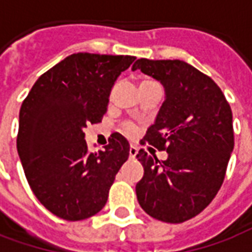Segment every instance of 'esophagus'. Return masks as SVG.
Returning <instances> with one entry per match:
<instances>
[{
    "label": "esophagus",
    "mask_w": 252,
    "mask_h": 252,
    "mask_svg": "<svg viewBox=\"0 0 252 252\" xmlns=\"http://www.w3.org/2000/svg\"><path fill=\"white\" fill-rule=\"evenodd\" d=\"M137 155V148L135 146H131L129 147V158H135Z\"/></svg>",
    "instance_id": "obj_1"
}]
</instances>
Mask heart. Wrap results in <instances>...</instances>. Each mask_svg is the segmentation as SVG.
Returning a JSON list of instances; mask_svg holds the SVG:
<instances>
[{
	"label": "heart",
	"instance_id": "obj_1",
	"mask_svg": "<svg viewBox=\"0 0 252 252\" xmlns=\"http://www.w3.org/2000/svg\"><path fill=\"white\" fill-rule=\"evenodd\" d=\"M121 131L124 132L126 136H133L136 133L137 128L133 123H126V124H123V126H121Z\"/></svg>",
	"mask_w": 252,
	"mask_h": 252
}]
</instances>
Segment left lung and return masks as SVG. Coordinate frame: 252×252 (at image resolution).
<instances>
[{"label": "left lung", "mask_w": 252, "mask_h": 252, "mask_svg": "<svg viewBox=\"0 0 252 252\" xmlns=\"http://www.w3.org/2000/svg\"><path fill=\"white\" fill-rule=\"evenodd\" d=\"M160 81L166 99L142 144L167 151L158 160L140 150L144 175L136 185L143 211L184 222L209 205L222 185L233 150L232 110L217 83L184 61L137 59L132 66Z\"/></svg>", "instance_id": "left-lung-1"}]
</instances>
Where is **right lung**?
Masks as SVG:
<instances>
[{
    "label": "right lung",
    "mask_w": 252,
    "mask_h": 252,
    "mask_svg": "<svg viewBox=\"0 0 252 252\" xmlns=\"http://www.w3.org/2000/svg\"><path fill=\"white\" fill-rule=\"evenodd\" d=\"M136 58L78 52L39 77L21 104L17 151L31 189L48 211L68 221L98 213L129 143L112 133L90 153L83 129L101 123L110 90Z\"/></svg>",
    "instance_id": "obj_1"
}]
</instances>
